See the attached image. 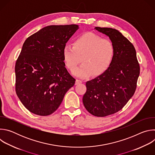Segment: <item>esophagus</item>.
I'll return each mask as SVG.
<instances>
[{
  "label": "esophagus",
  "instance_id": "34e87169",
  "mask_svg": "<svg viewBox=\"0 0 155 155\" xmlns=\"http://www.w3.org/2000/svg\"><path fill=\"white\" fill-rule=\"evenodd\" d=\"M82 83V81L81 80H76V81H75V84H80V83Z\"/></svg>",
  "mask_w": 155,
  "mask_h": 155
}]
</instances>
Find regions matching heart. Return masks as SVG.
<instances>
[{"label": "heart", "mask_w": 155, "mask_h": 155, "mask_svg": "<svg viewBox=\"0 0 155 155\" xmlns=\"http://www.w3.org/2000/svg\"><path fill=\"white\" fill-rule=\"evenodd\" d=\"M63 59L67 67L73 71L81 62L83 64L73 74L81 78L96 77L104 74L112 63L114 47L111 41L90 32L82 34L73 43L66 45L62 50Z\"/></svg>", "instance_id": "b5f03b06"}]
</instances>
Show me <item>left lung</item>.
Returning <instances> with one entry per match:
<instances>
[{
	"instance_id": "left-lung-1",
	"label": "left lung",
	"mask_w": 155,
	"mask_h": 155,
	"mask_svg": "<svg viewBox=\"0 0 155 155\" xmlns=\"http://www.w3.org/2000/svg\"><path fill=\"white\" fill-rule=\"evenodd\" d=\"M109 37L114 56L108 69L86 83L83 103L87 112L97 117L115 114L134 95L140 74V65L134 45L115 29L94 28Z\"/></svg>"
}]
</instances>
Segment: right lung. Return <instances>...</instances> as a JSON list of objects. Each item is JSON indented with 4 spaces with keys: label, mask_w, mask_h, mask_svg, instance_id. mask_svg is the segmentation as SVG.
Listing matches in <instances>:
<instances>
[{
    "label": "right lung",
    "mask_w": 155,
    "mask_h": 155,
    "mask_svg": "<svg viewBox=\"0 0 155 155\" xmlns=\"http://www.w3.org/2000/svg\"><path fill=\"white\" fill-rule=\"evenodd\" d=\"M78 29L76 25H51L29 36L15 64V90L29 112L52 114L75 79L65 68L62 50Z\"/></svg>",
    "instance_id": "add662e5"
}]
</instances>
